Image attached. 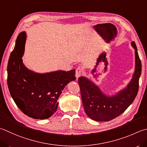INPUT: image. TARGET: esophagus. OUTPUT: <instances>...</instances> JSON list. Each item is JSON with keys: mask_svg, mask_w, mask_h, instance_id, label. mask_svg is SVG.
Instances as JSON below:
<instances>
[{"mask_svg": "<svg viewBox=\"0 0 147 147\" xmlns=\"http://www.w3.org/2000/svg\"><path fill=\"white\" fill-rule=\"evenodd\" d=\"M82 74H83V69H82L81 67H80L76 68V74H75L76 78H78L79 77L82 76Z\"/></svg>", "mask_w": 147, "mask_h": 147, "instance_id": "esophagus-1", "label": "esophagus"}]
</instances>
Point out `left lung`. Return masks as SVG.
<instances>
[{
	"mask_svg": "<svg viewBox=\"0 0 147 147\" xmlns=\"http://www.w3.org/2000/svg\"><path fill=\"white\" fill-rule=\"evenodd\" d=\"M131 45L135 50V71L127 87L115 96H106L94 83L81 76L78 84L86 114L96 121H110L125 111L136 97L139 88V79L142 74V63L134 41Z\"/></svg>",
	"mask_w": 147,
	"mask_h": 147,
	"instance_id": "left-lung-1",
	"label": "left lung"
}]
</instances>
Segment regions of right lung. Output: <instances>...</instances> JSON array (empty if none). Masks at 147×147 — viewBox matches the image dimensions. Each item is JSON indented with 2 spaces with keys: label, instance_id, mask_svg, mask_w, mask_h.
<instances>
[{
  "label": "right lung",
  "instance_id": "right-lung-1",
  "mask_svg": "<svg viewBox=\"0 0 147 147\" xmlns=\"http://www.w3.org/2000/svg\"><path fill=\"white\" fill-rule=\"evenodd\" d=\"M26 34L17 37L7 64V85L14 102L23 113L36 119L50 117L58 107L62 90L76 80L75 69L36 73L23 64Z\"/></svg>",
  "mask_w": 147,
  "mask_h": 147
}]
</instances>
